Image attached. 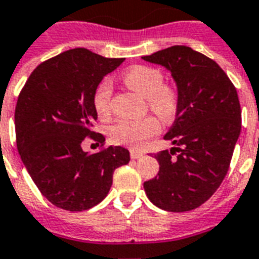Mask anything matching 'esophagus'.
<instances>
[{"mask_svg":"<svg viewBox=\"0 0 259 259\" xmlns=\"http://www.w3.org/2000/svg\"><path fill=\"white\" fill-rule=\"evenodd\" d=\"M143 157V154L142 152H138V151H131V158L132 159H139V158Z\"/></svg>","mask_w":259,"mask_h":259,"instance_id":"34e87169","label":"esophagus"}]
</instances>
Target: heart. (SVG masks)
<instances>
[{"label": "heart", "mask_w": 259, "mask_h": 259, "mask_svg": "<svg viewBox=\"0 0 259 259\" xmlns=\"http://www.w3.org/2000/svg\"><path fill=\"white\" fill-rule=\"evenodd\" d=\"M123 81L131 89L146 97L147 107L162 120H171L177 115L180 94L176 86L165 83L159 70L148 66H134L123 74ZM112 88L108 79L98 83L93 94V105L101 119L111 115ZM161 124L157 117L147 116L142 120H119L109 128L113 143L139 150L151 136L157 135Z\"/></svg>", "instance_id": "obj_1"}]
</instances>
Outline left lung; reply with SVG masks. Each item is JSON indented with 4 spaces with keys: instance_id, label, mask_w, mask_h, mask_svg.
Returning a JSON list of instances; mask_svg holds the SVG:
<instances>
[{
    "instance_id": "left-lung-1",
    "label": "left lung",
    "mask_w": 259,
    "mask_h": 259,
    "mask_svg": "<svg viewBox=\"0 0 259 259\" xmlns=\"http://www.w3.org/2000/svg\"><path fill=\"white\" fill-rule=\"evenodd\" d=\"M169 70L180 107L166 140L178 146L158 152V177L144 182L148 200L169 212L192 211L223 182L242 127L235 86L215 61L186 46L143 57Z\"/></svg>"
}]
</instances>
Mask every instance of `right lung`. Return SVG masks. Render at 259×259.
<instances>
[{"label":"right lung","mask_w":259,"mask_h":259,"mask_svg":"<svg viewBox=\"0 0 259 259\" xmlns=\"http://www.w3.org/2000/svg\"><path fill=\"white\" fill-rule=\"evenodd\" d=\"M123 58H104L74 48L40 63L20 92L15 112L17 150L44 197L71 212L86 211L107 197L113 171L130 162V151L109 146L94 154L82 150L97 120L93 94Z\"/></svg>","instance_id":"right-lung-1"}]
</instances>
